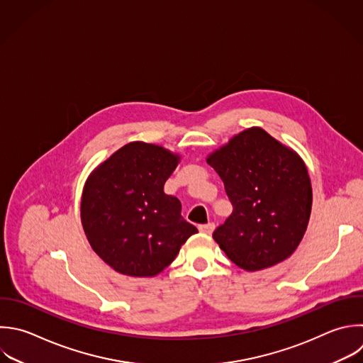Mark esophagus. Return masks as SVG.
<instances>
[{
    "instance_id": "34e87169",
    "label": "esophagus",
    "mask_w": 363,
    "mask_h": 363,
    "mask_svg": "<svg viewBox=\"0 0 363 363\" xmlns=\"http://www.w3.org/2000/svg\"><path fill=\"white\" fill-rule=\"evenodd\" d=\"M214 223H207V224H200L199 225V230L201 231V233H206V234H211L213 231H214Z\"/></svg>"
}]
</instances>
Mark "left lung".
<instances>
[{
  "mask_svg": "<svg viewBox=\"0 0 363 363\" xmlns=\"http://www.w3.org/2000/svg\"><path fill=\"white\" fill-rule=\"evenodd\" d=\"M231 216L213 238L240 268L258 271L288 258L301 242L312 207L308 170L299 156L259 128L247 129L208 156Z\"/></svg>",
  "mask_w": 363,
  "mask_h": 363,
  "instance_id": "8db88e82",
  "label": "left lung"
}]
</instances>
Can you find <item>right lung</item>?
Here are the masks:
<instances>
[{"instance_id":"right-lung-1","label":"right lung","mask_w":363,"mask_h":363,"mask_svg":"<svg viewBox=\"0 0 363 363\" xmlns=\"http://www.w3.org/2000/svg\"><path fill=\"white\" fill-rule=\"evenodd\" d=\"M179 156L133 142L88 179L81 218L94 251L115 271L153 277L176 258L197 228L182 216V203L163 191Z\"/></svg>"}]
</instances>
